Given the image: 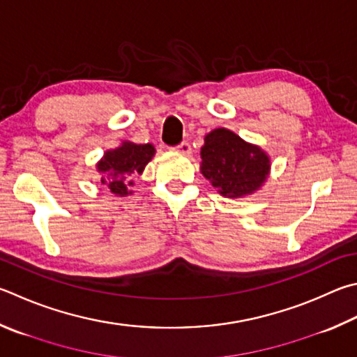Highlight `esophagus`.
I'll use <instances>...</instances> for the list:
<instances>
[{
  "instance_id": "1",
  "label": "esophagus",
  "mask_w": 357,
  "mask_h": 357,
  "mask_svg": "<svg viewBox=\"0 0 357 357\" xmlns=\"http://www.w3.org/2000/svg\"><path fill=\"white\" fill-rule=\"evenodd\" d=\"M176 150H178L179 153H183V154H190L192 148H190L189 142H181V144L176 146Z\"/></svg>"
}]
</instances>
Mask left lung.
Returning <instances> with one entry per match:
<instances>
[{
	"label": "left lung",
	"mask_w": 357,
	"mask_h": 357,
	"mask_svg": "<svg viewBox=\"0 0 357 357\" xmlns=\"http://www.w3.org/2000/svg\"><path fill=\"white\" fill-rule=\"evenodd\" d=\"M201 173L223 197L238 198L257 190L267 179L270 159L225 128L213 129L201 148Z\"/></svg>",
	"instance_id": "obj_1"
}]
</instances>
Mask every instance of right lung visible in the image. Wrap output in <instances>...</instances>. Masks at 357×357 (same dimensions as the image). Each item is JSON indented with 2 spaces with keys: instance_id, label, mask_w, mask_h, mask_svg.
I'll return each mask as SVG.
<instances>
[{
  "instance_id": "obj_1",
  "label": "right lung",
  "mask_w": 357,
  "mask_h": 357,
  "mask_svg": "<svg viewBox=\"0 0 357 357\" xmlns=\"http://www.w3.org/2000/svg\"><path fill=\"white\" fill-rule=\"evenodd\" d=\"M154 156V146L135 145L131 142H123V145L115 150L107 151L98 162V172L101 173V183L106 184L112 193L125 197L128 184L132 185L131 178L144 172L145 165Z\"/></svg>"
}]
</instances>
